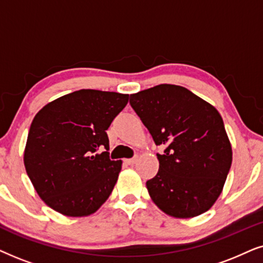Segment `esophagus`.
<instances>
[{"mask_svg": "<svg viewBox=\"0 0 263 263\" xmlns=\"http://www.w3.org/2000/svg\"><path fill=\"white\" fill-rule=\"evenodd\" d=\"M138 161V158H132V159H124V163L128 165H134Z\"/></svg>", "mask_w": 263, "mask_h": 263, "instance_id": "obj_1", "label": "esophagus"}]
</instances>
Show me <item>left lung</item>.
<instances>
[{
  "mask_svg": "<svg viewBox=\"0 0 263 263\" xmlns=\"http://www.w3.org/2000/svg\"><path fill=\"white\" fill-rule=\"evenodd\" d=\"M130 105L158 146L159 170L146 182L156 206L178 219L215 203L232 164V147L218 110L182 86L161 84L130 95Z\"/></svg>",
  "mask_w": 263,
  "mask_h": 263,
  "instance_id": "1",
  "label": "left lung"
}]
</instances>
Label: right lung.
I'll return each mask as SVG.
<instances>
[{"label":"right lung","mask_w":263,"mask_h":263,"mask_svg":"<svg viewBox=\"0 0 263 263\" xmlns=\"http://www.w3.org/2000/svg\"><path fill=\"white\" fill-rule=\"evenodd\" d=\"M128 99L117 92L80 89L35 115L24 164L39 197L53 211L87 217L109 199L122 160H110L106 130Z\"/></svg>","instance_id":"add662e5"}]
</instances>
